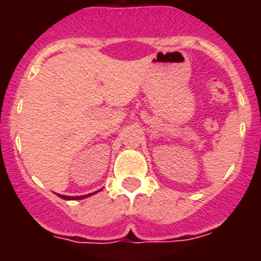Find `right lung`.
I'll return each mask as SVG.
<instances>
[{
	"label": "right lung",
	"mask_w": 261,
	"mask_h": 261,
	"mask_svg": "<svg viewBox=\"0 0 261 261\" xmlns=\"http://www.w3.org/2000/svg\"><path fill=\"white\" fill-rule=\"evenodd\" d=\"M91 195H93V193H90V195H86V196H77V197H70V196H62V195H59V196L64 200H81V199H85V197H89V196Z\"/></svg>",
	"instance_id": "1"
}]
</instances>
